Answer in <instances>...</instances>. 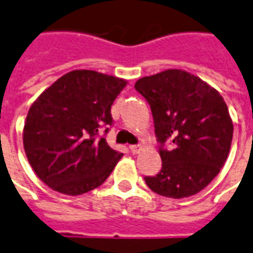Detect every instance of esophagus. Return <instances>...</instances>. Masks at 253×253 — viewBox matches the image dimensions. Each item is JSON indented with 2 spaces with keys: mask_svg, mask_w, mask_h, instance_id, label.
Wrapping results in <instances>:
<instances>
[{
  "mask_svg": "<svg viewBox=\"0 0 253 253\" xmlns=\"http://www.w3.org/2000/svg\"><path fill=\"white\" fill-rule=\"evenodd\" d=\"M130 151H132V154H139L141 150L140 146H129Z\"/></svg>",
  "mask_w": 253,
  "mask_h": 253,
  "instance_id": "esophagus-1",
  "label": "esophagus"
}]
</instances>
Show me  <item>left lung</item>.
Wrapping results in <instances>:
<instances>
[{
  "instance_id": "1",
  "label": "left lung",
  "mask_w": 253,
  "mask_h": 253,
  "mask_svg": "<svg viewBox=\"0 0 253 253\" xmlns=\"http://www.w3.org/2000/svg\"><path fill=\"white\" fill-rule=\"evenodd\" d=\"M136 91L151 107L162 169L144 177L148 188L166 198L196 195L225 165L233 121L221 94L181 69L139 79Z\"/></svg>"
}]
</instances>
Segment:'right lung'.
Segmentation results:
<instances>
[{
    "instance_id": "1",
    "label": "right lung",
    "mask_w": 253,
    "mask_h": 253,
    "mask_svg": "<svg viewBox=\"0 0 253 253\" xmlns=\"http://www.w3.org/2000/svg\"><path fill=\"white\" fill-rule=\"evenodd\" d=\"M126 80L78 69L44 89L28 110L23 144L37 175L53 191L78 196L102 185L123 154L105 137L112 105Z\"/></svg>"
}]
</instances>
